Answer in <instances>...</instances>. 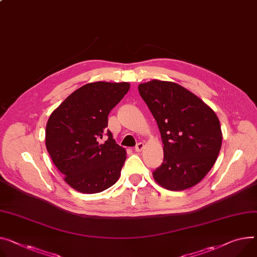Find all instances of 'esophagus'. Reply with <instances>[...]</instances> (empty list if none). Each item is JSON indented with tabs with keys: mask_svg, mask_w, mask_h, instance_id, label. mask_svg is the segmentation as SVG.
Wrapping results in <instances>:
<instances>
[{
	"mask_svg": "<svg viewBox=\"0 0 257 257\" xmlns=\"http://www.w3.org/2000/svg\"><path fill=\"white\" fill-rule=\"evenodd\" d=\"M143 148H144V144H143L142 142H140V143H138V144L136 145L135 150H136L137 152H140V151H142V150H143Z\"/></svg>",
	"mask_w": 257,
	"mask_h": 257,
	"instance_id": "esophagus-1",
	"label": "esophagus"
}]
</instances>
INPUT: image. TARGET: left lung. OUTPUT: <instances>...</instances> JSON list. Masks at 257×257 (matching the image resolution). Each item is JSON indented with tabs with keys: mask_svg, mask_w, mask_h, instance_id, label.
I'll use <instances>...</instances> for the list:
<instances>
[{
	"mask_svg": "<svg viewBox=\"0 0 257 257\" xmlns=\"http://www.w3.org/2000/svg\"><path fill=\"white\" fill-rule=\"evenodd\" d=\"M161 132L164 162L153 172L166 189L184 190L199 183L219 154L222 134L215 112L183 86L152 80L138 86Z\"/></svg>",
	"mask_w": 257,
	"mask_h": 257,
	"instance_id": "obj_1",
	"label": "left lung"
}]
</instances>
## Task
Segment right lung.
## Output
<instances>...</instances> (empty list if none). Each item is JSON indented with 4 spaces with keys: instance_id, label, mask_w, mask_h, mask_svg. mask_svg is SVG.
I'll return each mask as SVG.
<instances>
[{
    "instance_id": "right-lung-1",
    "label": "right lung",
    "mask_w": 257,
    "mask_h": 257,
    "mask_svg": "<svg viewBox=\"0 0 257 257\" xmlns=\"http://www.w3.org/2000/svg\"><path fill=\"white\" fill-rule=\"evenodd\" d=\"M130 89V83L98 81L71 93L50 115L46 148L65 181L75 190L97 193L120 176L125 149L107 130L108 115ZM106 134L108 139H100Z\"/></svg>"
}]
</instances>
